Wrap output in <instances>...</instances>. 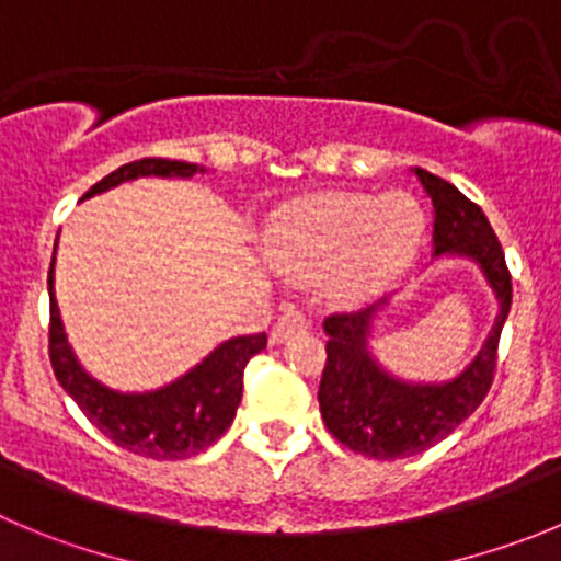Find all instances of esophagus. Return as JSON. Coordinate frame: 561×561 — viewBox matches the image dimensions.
Wrapping results in <instances>:
<instances>
[{
	"label": "esophagus",
	"instance_id": "esophagus-1",
	"mask_svg": "<svg viewBox=\"0 0 561 561\" xmlns=\"http://www.w3.org/2000/svg\"><path fill=\"white\" fill-rule=\"evenodd\" d=\"M307 316L301 310H285V316L276 321L274 332H271V343H282L285 337H290L293 332H301V329H307Z\"/></svg>",
	"mask_w": 561,
	"mask_h": 561
}]
</instances>
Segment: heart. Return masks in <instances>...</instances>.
Wrapping results in <instances>:
<instances>
[{
	"label": "heart",
	"mask_w": 561,
	"mask_h": 561,
	"mask_svg": "<svg viewBox=\"0 0 561 561\" xmlns=\"http://www.w3.org/2000/svg\"><path fill=\"white\" fill-rule=\"evenodd\" d=\"M423 229L421 204L407 193H312L271 218L265 256L298 282L327 276L329 298L354 307L412 263Z\"/></svg>",
	"instance_id": "b5f03b06"
}]
</instances>
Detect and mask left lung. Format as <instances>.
<instances>
[{
    "mask_svg": "<svg viewBox=\"0 0 561 561\" xmlns=\"http://www.w3.org/2000/svg\"><path fill=\"white\" fill-rule=\"evenodd\" d=\"M434 207L432 254L470 260L493 290L499 316L473 359L446 381H412L396 376L374 354V327L390 307L385 296L359 312L329 316L327 368L318 404L329 432L352 451L374 459H404L426 451L476 412L493 385L499 337L512 307V279L493 227L451 182L412 169Z\"/></svg>",
    "mask_w": 561,
    "mask_h": 561,
    "instance_id": "left-lung-1",
    "label": "left lung"
}]
</instances>
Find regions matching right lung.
Returning <instances> with one entry per match:
<instances>
[{"instance_id":"obj_1","label":"right lung","mask_w":561,"mask_h":561,"mask_svg":"<svg viewBox=\"0 0 561 561\" xmlns=\"http://www.w3.org/2000/svg\"><path fill=\"white\" fill-rule=\"evenodd\" d=\"M204 171L207 169L196 162L146 157V160H135L115 169L82 198L99 196L110 187L140 180V176L191 180L193 174H204ZM49 359L60 387L77 401V407L85 412L88 421L104 437L113 439L115 446L149 459H187L213 446L234 421L240 396H243L245 363L263 352L268 343L265 334L224 340L180 379L157 387V390L124 392L93 379L68 343L55 298V260L49 268Z\"/></svg>"}]
</instances>
